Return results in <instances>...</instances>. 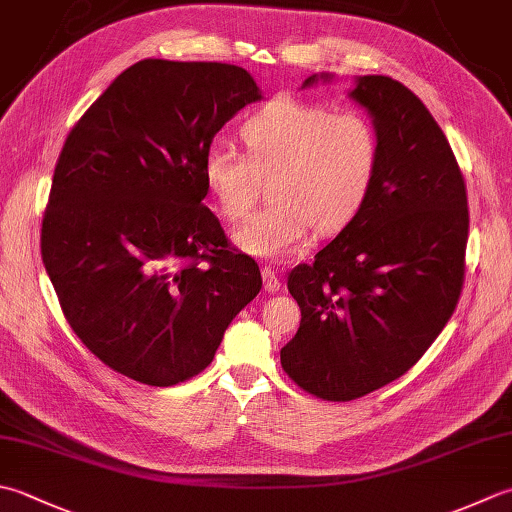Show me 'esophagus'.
I'll list each match as a JSON object with an SVG mask.
<instances>
[{"mask_svg": "<svg viewBox=\"0 0 512 512\" xmlns=\"http://www.w3.org/2000/svg\"><path fill=\"white\" fill-rule=\"evenodd\" d=\"M262 279H264V288L268 290V293H277V290L282 288V279H279L277 270L273 266L262 268Z\"/></svg>", "mask_w": 512, "mask_h": 512, "instance_id": "34e87169", "label": "esophagus"}]
</instances>
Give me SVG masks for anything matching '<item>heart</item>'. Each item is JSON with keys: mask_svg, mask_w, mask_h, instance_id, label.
<instances>
[{"mask_svg": "<svg viewBox=\"0 0 512 512\" xmlns=\"http://www.w3.org/2000/svg\"><path fill=\"white\" fill-rule=\"evenodd\" d=\"M246 155L226 144L210 146L204 184L230 219L255 204L262 179L273 202L233 230L250 255H286L304 242L310 226L330 235L362 213L382 168V135L370 117L277 95L242 126Z\"/></svg>", "mask_w": 512, "mask_h": 512, "instance_id": "heart-1", "label": "heart"}]
</instances>
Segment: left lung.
<instances>
[{"mask_svg": "<svg viewBox=\"0 0 512 512\" xmlns=\"http://www.w3.org/2000/svg\"><path fill=\"white\" fill-rule=\"evenodd\" d=\"M350 97L373 115L382 168L362 213L290 270L302 322L279 353L286 375L328 402L413 368L455 313L466 273V182L444 130L393 77H359Z\"/></svg>", "mask_w": 512, "mask_h": 512, "instance_id": "1", "label": "left lung"}]
</instances>
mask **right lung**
Wrapping results in <instances>:
<instances>
[{"label":"right lung","instance_id":"1","mask_svg":"<svg viewBox=\"0 0 512 512\" xmlns=\"http://www.w3.org/2000/svg\"><path fill=\"white\" fill-rule=\"evenodd\" d=\"M257 99L239 66L142 59L70 128L42 259L73 333L115 373L148 386L199 375L262 288L202 204L206 150Z\"/></svg>","mask_w":512,"mask_h":512}]
</instances>
